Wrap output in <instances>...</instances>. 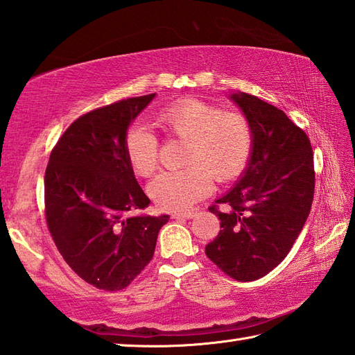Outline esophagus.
<instances>
[{
    "instance_id": "34e87169",
    "label": "esophagus",
    "mask_w": 355,
    "mask_h": 355,
    "mask_svg": "<svg viewBox=\"0 0 355 355\" xmlns=\"http://www.w3.org/2000/svg\"><path fill=\"white\" fill-rule=\"evenodd\" d=\"M195 210H189V212H180V214H172V218L175 220H191V218L195 216Z\"/></svg>"
}]
</instances>
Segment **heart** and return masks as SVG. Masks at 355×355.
<instances>
[{
  "label": "heart",
  "instance_id": "heart-1",
  "mask_svg": "<svg viewBox=\"0 0 355 355\" xmlns=\"http://www.w3.org/2000/svg\"><path fill=\"white\" fill-rule=\"evenodd\" d=\"M155 123L169 137L187 141L184 163L189 164L182 171L163 172L150 182L148 192L158 209L191 207L212 191L214 178L230 182L250 162L254 135L243 112L186 97L158 112ZM125 155L134 173L149 177L158 164L157 137L146 128H132L125 139Z\"/></svg>",
  "mask_w": 355,
  "mask_h": 355
}]
</instances>
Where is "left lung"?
I'll list each match as a JSON object with an SVG mask.
<instances>
[{
	"label": "left lung",
	"instance_id": "left-lung-1",
	"mask_svg": "<svg viewBox=\"0 0 355 355\" xmlns=\"http://www.w3.org/2000/svg\"><path fill=\"white\" fill-rule=\"evenodd\" d=\"M230 99L252 123L253 153L239 183L209 207L221 230L206 254L227 276L248 282L279 266L302 232L314 197V157L305 131L282 110L247 93Z\"/></svg>",
	"mask_w": 355,
	"mask_h": 355
}]
</instances>
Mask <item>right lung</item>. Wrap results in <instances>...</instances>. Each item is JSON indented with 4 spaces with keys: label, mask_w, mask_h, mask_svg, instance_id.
Listing matches in <instances>:
<instances>
[{
    "label": "right lung",
    "mask_w": 355,
    "mask_h": 355,
    "mask_svg": "<svg viewBox=\"0 0 355 355\" xmlns=\"http://www.w3.org/2000/svg\"><path fill=\"white\" fill-rule=\"evenodd\" d=\"M155 93L96 108L67 128L44 177L45 220L59 253L99 290H123L150 262L169 216H134L149 198L125 155L128 126Z\"/></svg>",
    "instance_id": "right-lung-1"
}]
</instances>
